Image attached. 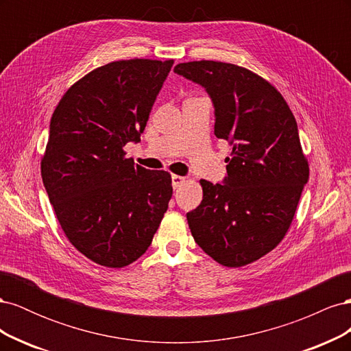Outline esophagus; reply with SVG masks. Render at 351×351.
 Returning <instances> with one entry per match:
<instances>
[{
	"label": "esophagus",
	"mask_w": 351,
	"mask_h": 351,
	"mask_svg": "<svg viewBox=\"0 0 351 351\" xmlns=\"http://www.w3.org/2000/svg\"><path fill=\"white\" fill-rule=\"evenodd\" d=\"M184 182H186V177L176 176V174L171 177V183H173V187H174V189H178Z\"/></svg>",
	"instance_id": "34e87169"
}]
</instances>
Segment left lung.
Listing matches in <instances>:
<instances>
[{"label": "left lung", "mask_w": 351, "mask_h": 351, "mask_svg": "<svg viewBox=\"0 0 351 351\" xmlns=\"http://www.w3.org/2000/svg\"><path fill=\"white\" fill-rule=\"evenodd\" d=\"M174 71L205 88L215 136L232 146L222 184L200 180L204 199L187 212L189 228L212 259L244 267L278 246L309 178L295 119L282 95L247 69L202 60Z\"/></svg>", "instance_id": "1"}]
</instances>
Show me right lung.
Here are the masks:
<instances>
[{"label":"right lung","mask_w":351,"mask_h":351,"mask_svg":"<svg viewBox=\"0 0 351 351\" xmlns=\"http://www.w3.org/2000/svg\"><path fill=\"white\" fill-rule=\"evenodd\" d=\"M174 60H121L88 73L51 117L40 174L70 243L102 267L139 259L173 196L171 176L134 165L123 147L141 142Z\"/></svg>","instance_id":"obj_1"}]
</instances>
